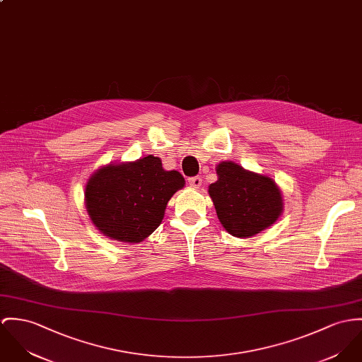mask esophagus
Masks as SVG:
<instances>
[{
	"label": "esophagus",
	"mask_w": 362,
	"mask_h": 362,
	"mask_svg": "<svg viewBox=\"0 0 362 362\" xmlns=\"http://www.w3.org/2000/svg\"><path fill=\"white\" fill-rule=\"evenodd\" d=\"M188 184L191 185V187H194V188H199L200 185H202V177H191V178H188Z\"/></svg>",
	"instance_id": "1"
}]
</instances>
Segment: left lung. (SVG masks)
<instances>
[{"label": "left lung", "mask_w": 362, "mask_h": 362, "mask_svg": "<svg viewBox=\"0 0 362 362\" xmlns=\"http://www.w3.org/2000/svg\"><path fill=\"white\" fill-rule=\"evenodd\" d=\"M218 180L209 187L217 216L230 235L249 238L274 224L282 211L276 184L233 162L217 165Z\"/></svg>", "instance_id": "8db88e82"}]
</instances>
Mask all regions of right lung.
<instances>
[{
  "label": "right lung",
  "instance_id": "right-lung-1",
  "mask_svg": "<svg viewBox=\"0 0 362 362\" xmlns=\"http://www.w3.org/2000/svg\"><path fill=\"white\" fill-rule=\"evenodd\" d=\"M184 177L165 171L152 155L132 163L98 170L86 187L87 211L103 235L122 242H141L156 230Z\"/></svg>",
  "mask_w": 362,
  "mask_h": 362
}]
</instances>
